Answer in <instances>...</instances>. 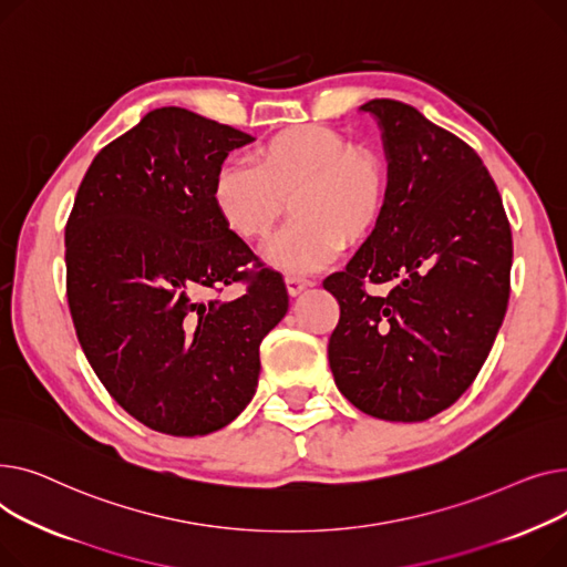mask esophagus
Returning <instances> with one entry per match:
<instances>
[{
	"instance_id": "1",
	"label": "esophagus",
	"mask_w": 567,
	"mask_h": 567,
	"mask_svg": "<svg viewBox=\"0 0 567 567\" xmlns=\"http://www.w3.org/2000/svg\"><path fill=\"white\" fill-rule=\"evenodd\" d=\"M286 286H288V292L295 297L302 290H307L309 286H313V281L305 279V277H297V275H286Z\"/></svg>"
}]
</instances>
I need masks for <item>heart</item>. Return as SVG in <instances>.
I'll use <instances>...</instances> for the list:
<instances>
[{"mask_svg":"<svg viewBox=\"0 0 567 567\" xmlns=\"http://www.w3.org/2000/svg\"><path fill=\"white\" fill-rule=\"evenodd\" d=\"M384 196L380 159L327 125L277 132L260 144L256 164L224 159L210 185L217 217L243 240L268 238L290 198L295 219L265 247V258L286 272H313L346 240L371 236Z\"/></svg>","mask_w":567,"mask_h":567,"instance_id":"b5f03b06","label":"heart"}]
</instances>
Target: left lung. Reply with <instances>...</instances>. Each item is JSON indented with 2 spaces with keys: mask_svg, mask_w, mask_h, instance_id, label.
I'll return each mask as SVG.
<instances>
[{
  "mask_svg": "<svg viewBox=\"0 0 567 567\" xmlns=\"http://www.w3.org/2000/svg\"><path fill=\"white\" fill-rule=\"evenodd\" d=\"M361 110L382 127L389 185L369 240L322 281L341 309L329 369L363 414L425 421L472 386L504 322L511 224L470 144L398 100ZM371 282L392 290L371 296Z\"/></svg>",
  "mask_w": 567,
  "mask_h": 567,
  "instance_id": "left-lung-1",
  "label": "left lung"
}]
</instances>
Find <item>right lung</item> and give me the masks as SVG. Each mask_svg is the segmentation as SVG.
<instances>
[{"label":"right lung","instance_id":"right-lung-1","mask_svg":"<svg viewBox=\"0 0 567 567\" xmlns=\"http://www.w3.org/2000/svg\"><path fill=\"white\" fill-rule=\"evenodd\" d=\"M247 132L183 107L148 112L100 151L65 221V297L97 380L140 423L208 435L256 393L284 277L221 224L210 185ZM243 282L236 300L218 295Z\"/></svg>","mask_w":567,"mask_h":567}]
</instances>
